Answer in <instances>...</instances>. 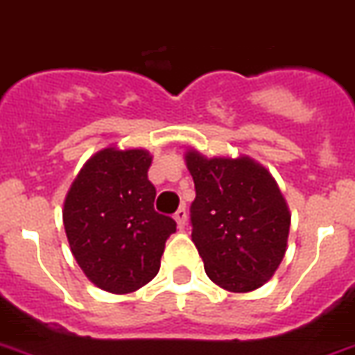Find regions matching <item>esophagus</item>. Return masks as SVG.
Instances as JSON below:
<instances>
[{
  "instance_id": "1",
  "label": "esophagus",
  "mask_w": 355,
  "mask_h": 355,
  "mask_svg": "<svg viewBox=\"0 0 355 355\" xmlns=\"http://www.w3.org/2000/svg\"><path fill=\"white\" fill-rule=\"evenodd\" d=\"M175 220H177L178 227L182 230L184 226H186L187 223V211H186V207H178L177 213H175Z\"/></svg>"
}]
</instances>
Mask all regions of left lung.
Segmentation results:
<instances>
[{
	"mask_svg": "<svg viewBox=\"0 0 355 355\" xmlns=\"http://www.w3.org/2000/svg\"><path fill=\"white\" fill-rule=\"evenodd\" d=\"M195 182L191 241L207 277L246 293L273 277L286 253L290 209L275 178L250 157L206 158L186 153Z\"/></svg>",
	"mask_w": 355,
	"mask_h": 355,
	"instance_id": "8db88e82",
	"label": "left lung"
}]
</instances>
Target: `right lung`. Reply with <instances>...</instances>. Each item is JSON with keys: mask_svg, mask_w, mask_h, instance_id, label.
<instances>
[{"mask_svg": "<svg viewBox=\"0 0 355 355\" xmlns=\"http://www.w3.org/2000/svg\"><path fill=\"white\" fill-rule=\"evenodd\" d=\"M146 149L105 148L89 158L63 202V226L74 259L98 288L131 293L160 270L171 217L155 211Z\"/></svg>", "mask_w": 355, "mask_h": 355, "instance_id": "1", "label": "right lung"}]
</instances>
